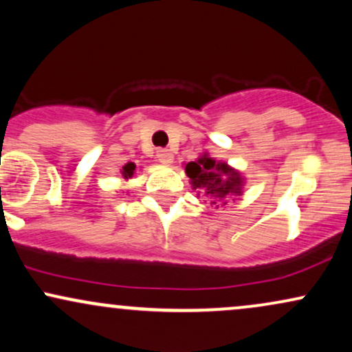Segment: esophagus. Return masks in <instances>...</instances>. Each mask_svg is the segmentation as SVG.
<instances>
[{
  "label": "esophagus",
  "instance_id": "obj_1",
  "mask_svg": "<svg viewBox=\"0 0 352 352\" xmlns=\"http://www.w3.org/2000/svg\"><path fill=\"white\" fill-rule=\"evenodd\" d=\"M157 160L164 165H170L173 162V153L167 148H160V151H157Z\"/></svg>",
  "mask_w": 352,
  "mask_h": 352
}]
</instances>
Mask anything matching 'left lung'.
Returning a JSON list of instances; mask_svg holds the SVG:
<instances>
[{"label":"left lung","instance_id":"1","mask_svg":"<svg viewBox=\"0 0 352 352\" xmlns=\"http://www.w3.org/2000/svg\"><path fill=\"white\" fill-rule=\"evenodd\" d=\"M185 173L192 182L193 188H199V195L212 204H227L230 195H241L243 179L240 172L225 162H217L205 153L195 162L185 165ZM218 207V206H217Z\"/></svg>","mask_w":352,"mask_h":352}]
</instances>
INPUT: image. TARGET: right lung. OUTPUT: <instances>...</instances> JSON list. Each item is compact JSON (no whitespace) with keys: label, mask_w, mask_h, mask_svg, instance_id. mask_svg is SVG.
I'll use <instances>...</instances> for the list:
<instances>
[{"label":"right lung","mask_w":352,"mask_h":352,"mask_svg":"<svg viewBox=\"0 0 352 352\" xmlns=\"http://www.w3.org/2000/svg\"><path fill=\"white\" fill-rule=\"evenodd\" d=\"M134 170H135V164H132V162L125 164L122 167V177L124 179H131V177L134 175Z\"/></svg>","instance_id":"add662e5"}]
</instances>
